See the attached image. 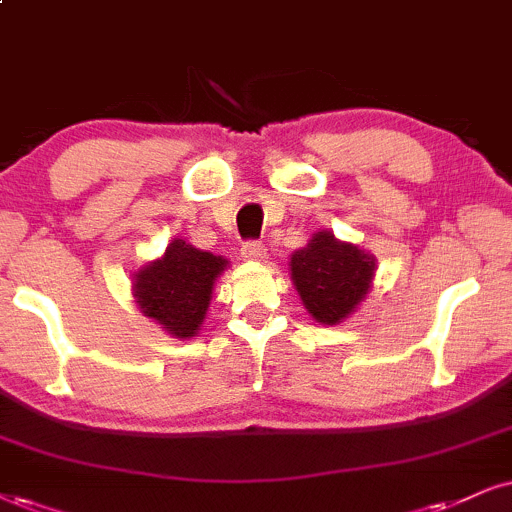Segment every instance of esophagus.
Wrapping results in <instances>:
<instances>
[{"label": "esophagus", "mask_w": 512, "mask_h": 512, "mask_svg": "<svg viewBox=\"0 0 512 512\" xmlns=\"http://www.w3.org/2000/svg\"><path fill=\"white\" fill-rule=\"evenodd\" d=\"M242 256L249 258V261H261V258H266V246L258 239H246L242 244Z\"/></svg>", "instance_id": "34e87169"}]
</instances>
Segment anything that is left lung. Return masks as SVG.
I'll return each instance as SVG.
<instances>
[{
	"instance_id": "left-lung-1",
	"label": "left lung",
	"mask_w": 512,
	"mask_h": 512,
	"mask_svg": "<svg viewBox=\"0 0 512 512\" xmlns=\"http://www.w3.org/2000/svg\"><path fill=\"white\" fill-rule=\"evenodd\" d=\"M289 266L308 313L318 323L337 325L368 294L375 258L337 242L330 232H318L304 249L294 251Z\"/></svg>"
}]
</instances>
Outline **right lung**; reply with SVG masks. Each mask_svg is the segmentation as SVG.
I'll return each instance as SVG.
<instances>
[{"label":"right lung","mask_w":512,"mask_h":512,"mask_svg":"<svg viewBox=\"0 0 512 512\" xmlns=\"http://www.w3.org/2000/svg\"><path fill=\"white\" fill-rule=\"evenodd\" d=\"M225 266V258L175 239L166 256L135 275V299L142 313L159 320L173 337H194L211 304L213 282Z\"/></svg>","instance_id":"obj_1"}]
</instances>
